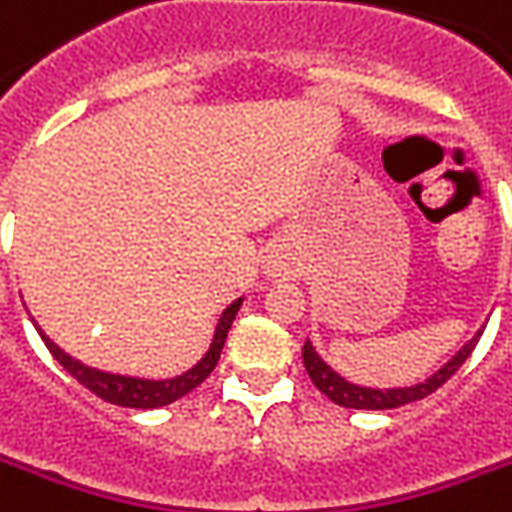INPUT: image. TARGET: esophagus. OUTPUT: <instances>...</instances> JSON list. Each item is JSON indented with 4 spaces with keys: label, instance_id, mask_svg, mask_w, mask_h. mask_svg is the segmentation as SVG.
<instances>
[{
    "label": "esophagus",
    "instance_id": "1",
    "mask_svg": "<svg viewBox=\"0 0 512 512\" xmlns=\"http://www.w3.org/2000/svg\"><path fill=\"white\" fill-rule=\"evenodd\" d=\"M266 274H269L271 280H285V277H291L294 274V266H291V260L283 255H274L269 257V263H266Z\"/></svg>",
    "mask_w": 512,
    "mask_h": 512
}]
</instances>
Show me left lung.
<instances>
[{
	"mask_svg": "<svg viewBox=\"0 0 512 512\" xmlns=\"http://www.w3.org/2000/svg\"><path fill=\"white\" fill-rule=\"evenodd\" d=\"M479 336H482V333H476L471 342L462 344L457 356L448 358L446 364H443L437 373L429 375L426 381H420V384H415V387L373 389V387H358V384H350V381L342 378L336 370H330L328 364L319 358V353H316L314 344L311 342H305V347H302V361H305V370H308V375H311L314 387L319 389L322 395H328L333 403L347 406V409H398V406L420 401V398L431 395L434 389L443 387L448 378H451V375L457 373L462 364H465V358L471 356V350H474L476 342H479Z\"/></svg>",
	"mask_w": 512,
	"mask_h": 512,
	"instance_id": "obj_1",
	"label": "left lung"
}]
</instances>
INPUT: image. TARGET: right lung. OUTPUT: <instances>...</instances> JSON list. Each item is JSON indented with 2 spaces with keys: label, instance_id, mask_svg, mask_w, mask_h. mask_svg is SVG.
<instances>
[{
  "label": "right lung",
  "instance_id": "obj_1",
  "mask_svg": "<svg viewBox=\"0 0 512 512\" xmlns=\"http://www.w3.org/2000/svg\"><path fill=\"white\" fill-rule=\"evenodd\" d=\"M243 300H235L229 305L227 311L218 319V328H215V336H212L210 350L207 356L198 361L196 367H190L187 373L176 375V378H165V381H148V378H131V375H114L103 373V370H95V367H86L78 358H72L69 353H64L58 344L52 342L50 336H44V330H36L41 333V339L47 344L55 361L64 367L66 373L72 375L75 381H81L83 387L89 392H95L97 398L103 401L117 403V406H128V409H156V406H168V403L179 401L182 395L193 392V389L207 378V375L215 370L218 358H221V350H224V342H227V333L232 328V319L238 314Z\"/></svg>",
  "mask_w": 512,
  "mask_h": 512
}]
</instances>
